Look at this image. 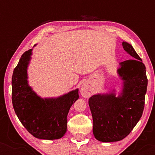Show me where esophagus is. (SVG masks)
<instances>
[{"mask_svg":"<svg viewBox=\"0 0 155 155\" xmlns=\"http://www.w3.org/2000/svg\"><path fill=\"white\" fill-rule=\"evenodd\" d=\"M80 94H82V97H85V98H87V97L90 96L91 92L87 84L85 83L82 84V87L80 89Z\"/></svg>","mask_w":155,"mask_h":155,"instance_id":"esophagus-1","label":"esophagus"}]
</instances>
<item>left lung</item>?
I'll return each mask as SVG.
<instances>
[{
    "mask_svg": "<svg viewBox=\"0 0 155 155\" xmlns=\"http://www.w3.org/2000/svg\"><path fill=\"white\" fill-rule=\"evenodd\" d=\"M123 48L132 59L119 63L117 73L122 80L121 92L116 90L93 95L89 99L93 118V134L104 143L117 142L129 135L140 119L145 107L147 78L145 65L128 42Z\"/></svg>",
    "mask_w": 155,
    "mask_h": 155,
    "instance_id": "1",
    "label": "left lung"
}]
</instances>
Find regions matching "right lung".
I'll return each instance as SVG.
<instances>
[{
	"mask_svg": "<svg viewBox=\"0 0 155 155\" xmlns=\"http://www.w3.org/2000/svg\"><path fill=\"white\" fill-rule=\"evenodd\" d=\"M36 46V44L35 46ZM32 48L22 55L12 77V101L17 116L34 137L56 140L67 130V116L79 98L78 89L56 98H41L29 85L27 68Z\"/></svg>",
	"mask_w": 155,
	"mask_h": 155,
	"instance_id": "1",
	"label": "right lung"
}]
</instances>
